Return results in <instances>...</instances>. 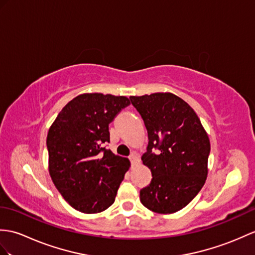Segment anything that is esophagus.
Segmentation results:
<instances>
[{"instance_id":"esophagus-1","label":"esophagus","mask_w":255,"mask_h":255,"mask_svg":"<svg viewBox=\"0 0 255 255\" xmlns=\"http://www.w3.org/2000/svg\"><path fill=\"white\" fill-rule=\"evenodd\" d=\"M129 159H130V163H131L132 166H135V165H138L140 162L139 156H138V154H135V153H132V154L129 156Z\"/></svg>"}]
</instances>
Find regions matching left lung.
<instances>
[{
    "label": "left lung",
    "mask_w": 255,
    "mask_h": 255,
    "mask_svg": "<svg viewBox=\"0 0 255 255\" xmlns=\"http://www.w3.org/2000/svg\"><path fill=\"white\" fill-rule=\"evenodd\" d=\"M129 99L149 138L141 159L151 169L152 180L140 190V201L152 212L171 214L190 203L204 186L211 151L208 133L191 106L173 93Z\"/></svg>",
    "instance_id": "8db88e82"
}]
</instances>
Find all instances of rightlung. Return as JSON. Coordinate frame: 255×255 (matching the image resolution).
Listing matches in <instances>:
<instances>
[{
	"instance_id": "right-lung-1",
	"label": "right lung",
	"mask_w": 255,
	"mask_h": 255,
	"mask_svg": "<svg viewBox=\"0 0 255 255\" xmlns=\"http://www.w3.org/2000/svg\"><path fill=\"white\" fill-rule=\"evenodd\" d=\"M129 104L126 97L80 94L64 106L50 127L46 146L51 178L75 210L94 214L114 203L130 162L104 143L110 142V123Z\"/></svg>"
}]
</instances>
